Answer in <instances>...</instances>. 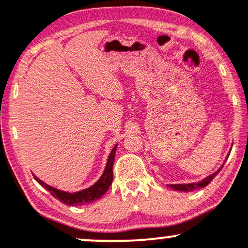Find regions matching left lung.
<instances>
[{
	"instance_id": "obj_1",
	"label": "left lung",
	"mask_w": 248,
	"mask_h": 248,
	"mask_svg": "<svg viewBox=\"0 0 248 248\" xmlns=\"http://www.w3.org/2000/svg\"><path fill=\"white\" fill-rule=\"evenodd\" d=\"M229 156V155H227ZM224 167V163L223 166H221L219 169L217 170L216 172H213L212 175L207 176V177H205L203 179V181L201 182H197V183H187V184H168V186H170L171 189L176 190V191H184V192H187V191H193V190H197V189H201V187H204L206 186L207 184L210 183V182L212 181L213 178L216 177V176L218 175V172L220 171L221 168Z\"/></svg>"
}]
</instances>
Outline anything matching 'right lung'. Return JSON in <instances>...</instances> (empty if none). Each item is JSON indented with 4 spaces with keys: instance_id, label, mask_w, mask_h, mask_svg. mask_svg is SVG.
I'll return each mask as SVG.
<instances>
[{
    "instance_id": "add662e5",
    "label": "right lung",
    "mask_w": 248,
    "mask_h": 248,
    "mask_svg": "<svg viewBox=\"0 0 248 248\" xmlns=\"http://www.w3.org/2000/svg\"><path fill=\"white\" fill-rule=\"evenodd\" d=\"M115 152H116V146L112 149L109 156H108L107 164L105 167L104 173L101 175V177L99 178L98 182H95L92 186L87 187V189L81 190L78 192H66L62 191V190L56 189V187L50 186L49 184L44 183L42 179H39L37 176L33 175V177L37 182H38L41 186L46 189L53 197L61 201L62 203L66 204V205L71 206H77V205H85V204H90L95 202L96 199L101 198L102 196L106 193V191L109 189V186H112L113 182V164H114V157H115Z\"/></svg>"
}]
</instances>
